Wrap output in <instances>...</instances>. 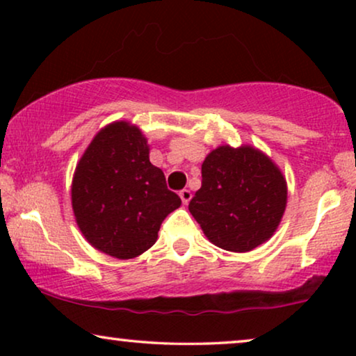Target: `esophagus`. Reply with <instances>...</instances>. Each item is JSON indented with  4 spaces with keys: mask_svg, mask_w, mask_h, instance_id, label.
Listing matches in <instances>:
<instances>
[{
    "mask_svg": "<svg viewBox=\"0 0 356 356\" xmlns=\"http://www.w3.org/2000/svg\"><path fill=\"white\" fill-rule=\"evenodd\" d=\"M179 197H181L183 204H184V206H186V204L191 201L193 194H191V191H189V189H181V191H179Z\"/></svg>",
    "mask_w": 356,
    "mask_h": 356,
    "instance_id": "esophagus-1",
    "label": "esophagus"
}]
</instances>
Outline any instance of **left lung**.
Returning <instances> with one entry per match:
<instances>
[{"instance_id":"obj_1","label":"left lung","mask_w":356,"mask_h":356,"mask_svg":"<svg viewBox=\"0 0 356 356\" xmlns=\"http://www.w3.org/2000/svg\"><path fill=\"white\" fill-rule=\"evenodd\" d=\"M286 207L280 168L251 145H220L202 163V186L189 212L213 245L246 252L269 240Z\"/></svg>"}]
</instances>
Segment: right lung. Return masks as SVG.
Segmentation results:
<instances>
[{"label": "right lung", "instance_id": "obj_1", "mask_svg": "<svg viewBox=\"0 0 356 356\" xmlns=\"http://www.w3.org/2000/svg\"><path fill=\"white\" fill-rule=\"evenodd\" d=\"M71 201L86 240L116 259L147 251L165 217L181 206L150 163L147 139L128 121H115L92 139L76 167Z\"/></svg>", "mask_w": 356, "mask_h": 356}]
</instances>
